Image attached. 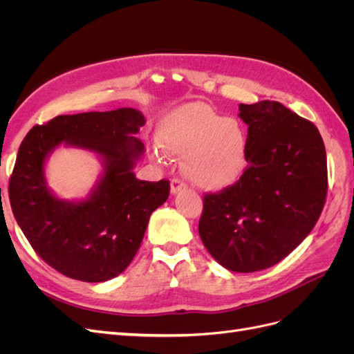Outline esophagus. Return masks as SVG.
I'll return each mask as SVG.
<instances>
[{
	"instance_id": "34e87169",
	"label": "esophagus",
	"mask_w": 354,
	"mask_h": 354,
	"mask_svg": "<svg viewBox=\"0 0 354 354\" xmlns=\"http://www.w3.org/2000/svg\"><path fill=\"white\" fill-rule=\"evenodd\" d=\"M185 189H186V185L180 178L171 180V194H173V195L180 194V192L185 190Z\"/></svg>"
}]
</instances>
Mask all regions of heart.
Here are the masks:
<instances>
[{"label":"heart","instance_id":"heart-1","mask_svg":"<svg viewBox=\"0 0 354 354\" xmlns=\"http://www.w3.org/2000/svg\"><path fill=\"white\" fill-rule=\"evenodd\" d=\"M167 153L185 158L183 173L195 186L217 192L233 186L243 176L248 134L236 120L195 102L168 113L159 128ZM156 159L164 151L155 147Z\"/></svg>","mask_w":354,"mask_h":354}]
</instances>
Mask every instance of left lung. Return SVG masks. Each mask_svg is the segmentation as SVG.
I'll return each instance as SVG.
<instances>
[{
	"label": "left lung",
	"instance_id": "8db88e82",
	"mask_svg": "<svg viewBox=\"0 0 354 354\" xmlns=\"http://www.w3.org/2000/svg\"><path fill=\"white\" fill-rule=\"evenodd\" d=\"M248 168L203 196L199 236L227 270L252 273L283 260L313 230L328 192L326 152L315 124L279 102L239 104Z\"/></svg>",
	"mask_w": 354,
	"mask_h": 354
}]
</instances>
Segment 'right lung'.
I'll return each mask as SVG.
<instances>
[{
    "mask_svg": "<svg viewBox=\"0 0 354 354\" xmlns=\"http://www.w3.org/2000/svg\"><path fill=\"white\" fill-rule=\"evenodd\" d=\"M145 122L133 108L60 115L35 125L20 145L10 205L32 248L62 274L104 282L122 273L140 248L151 214L168 199V180H138L133 171L145 153L134 136ZM62 144L102 160L104 173L85 200H60L46 186L45 162Z\"/></svg>",
    "mask_w": 354,
    "mask_h": 354,
    "instance_id": "add662e5",
    "label": "right lung"
}]
</instances>
